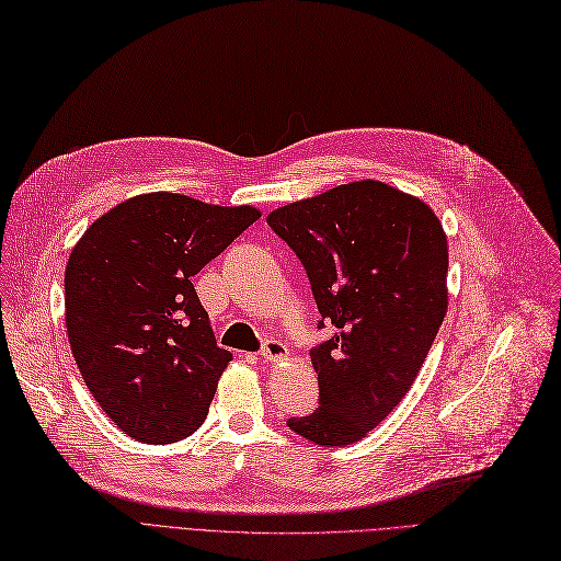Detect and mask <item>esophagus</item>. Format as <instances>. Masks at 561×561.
Wrapping results in <instances>:
<instances>
[{"label":"esophagus","mask_w":561,"mask_h":561,"mask_svg":"<svg viewBox=\"0 0 561 561\" xmlns=\"http://www.w3.org/2000/svg\"><path fill=\"white\" fill-rule=\"evenodd\" d=\"M286 354H288V348H286V344L284 342H279V340H265L263 342V346H261V358L263 360H267V363H275V360H282V358H286Z\"/></svg>","instance_id":"esophagus-1"}]
</instances>
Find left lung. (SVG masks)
<instances>
[{
    "mask_svg": "<svg viewBox=\"0 0 561 561\" xmlns=\"http://www.w3.org/2000/svg\"><path fill=\"white\" fill-rule=\"evenodd\" d=\"M300 259L333 335L309 356L319 409L286 425L319 446L363 439L396 409L446 317L448 244L430 207L375 180L267 215Z\"/></svg>",
    "mask_w": 561,
    "mask_h": 561,
    "instance_id": "8db88e82",
    "label": "left lung"
}]
</instances>
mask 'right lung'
<instances>
[{
	"label": "right lung",
	"instance_id": "1",
	"mask_svg": "<svg viewBox=\"0 0 561 561\" xmlns=\"http://www.w3.org/2000/svg\"><path fill=\"white\" fill-rule=\"evenodd\" d=\"M261 217L249 205L142 194L115 205L67 263V333L106 416L145 444L196 432L231 360L192 277Z\"/></svg>",
	"mask_w": 561,
	"mask_h": 561
}]
</instances>
